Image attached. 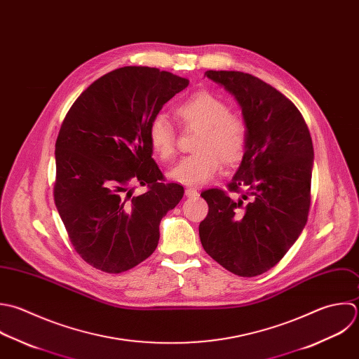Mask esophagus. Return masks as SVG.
I'll return each mask as SVG.
<instances>
[{
	"mask_svg": "<svg viewBox=\"0 0 359 359\" xmlns=\"http://www.w3.org/2000/svg\"><path fill=\"white\" fill-rule=\"evenodd\" d=\"M184 194H186L187 197H196V196L198 194V191H197L196 189H193V187H187L186 191H184Z\"/></svg>",
	"mask_w": 359,
	"mask_h": 359,
	"instance_id": "obj_1",
	"label": "esophagus"
}]
</instances>
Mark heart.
Returning <instances> with one entry per match:
<instances>
[{
	"mask_svg": "<svg viewBox=\"0 0 359 359\" xmlns=\"http://www.w3.org/2000/svg\"><path fill=\"white\" fill-rule=\"evenodd\" d=\"M176 117L186 128L198 130L194 154L182 158L169 172V177L187 186H201L214 179L225 162L236 161L245 151L248 130L245 121L229 113L219 97L200 92L176 107ZM148 140L156 156L166 162L176 152V133L163 114L152 117Z\"/></svg>",
	"mask_w": 359,
	"mask_h": 359,
	"instance_id": "b5f03b06",
	"label": "heart"
}]
</instances>
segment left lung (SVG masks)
Instances as JSON below:
<instances>
[{"instance_id": "obj_1", "label": "left lung", "mask_w": 359, "mask_h": 359, "mask_svg": "<svg viewBox=\"0 0 359 359\" xmlns=\"http://www.w3.org/2000/svg\"><path fill=\"white\" fill-rule=\"evenodd\" d=\"M204 75L235 96L248 138L228 191L201 193L208 204L198 228L201 245L228 271L256 277L287 255L306 225L313 168L311 133L297 106L257 76L212 69ZM229 192L243 196L236 199Z\"/></svg>"}]
</instances>
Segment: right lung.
Returning <instances> with one entry per match:
<instances>
[{"label": "right lung", "instance_id": "add662e5", "mask_svg": "<svg viewBox=\"0 0 359 359\" xmlns=\"http://www.w3.org/2000/svg\"><path fill=\"white\" fill-rule=\"evenodd\" d=\"M189 79L123 67L96 79L68 110L55 141L54 203L76 253L104 273L127 271L156 249L159 224L184 194L165 183L148 126ZM134 184L147 191L132 196Z\"/></svg>", "mask_w": 359, "mask_h": 359}]
</instances>
